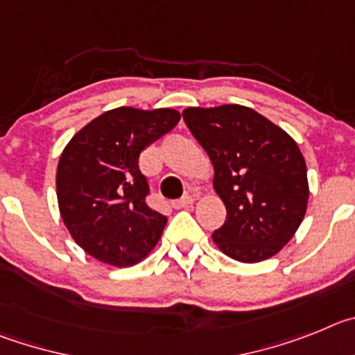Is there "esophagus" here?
<instances>
[{"mask_svg":"<svg viewBox=\"0 0 355 355\" xmlns=\"http://www.w3.org/2000/svg\"><path fill=\"white\" fill-rule=\"evenodd\" d=\"M189 205H193V196H184L180 200L173 201V209H187Z\"/></svg>","mask_w":355,"mask_h":355,"instance_id":"34e87169","label":"esophagus"}]
</instances>
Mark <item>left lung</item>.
<instances>
[{
  "instance_id": "left-lung-1",
  "label": "left lung",
  "mask_w": 355,
  "mask_h": 355,
  "mask_svg": "<svg viewBox=\"0 0 355 355\" xmlns=\"http://www.w3.org/2000/svg\"><path fill=\"white\" fill-rule=\"evenodd\" d=\"M185 125L209 154L226 221L212 233L223 253L257 263L279 253L304 219L306 162L281 127L251 107H187Z\"/></svg>"
}]
</instances>
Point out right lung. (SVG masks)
I'll return each mask as SVG.
<instances>
[{
  "mask_svg": "<svg viewBox=\"0 0 355 355\" xmlns=\"http://www.w3.org/2000/svg\"><path fill=\"white\" fill-rule=\"evenodd\" d=\"M180 120L175 110L116 107L83 127L56 171L62 219L72 239L98 261L129 267L154 249L166 216L146 205L139 155Z\"/></svg>",
  "mask_w": 355,
  "mask_h": 355,
  "instance_id": "obj_1",
  "label": "right lung"
}]
</instances>
